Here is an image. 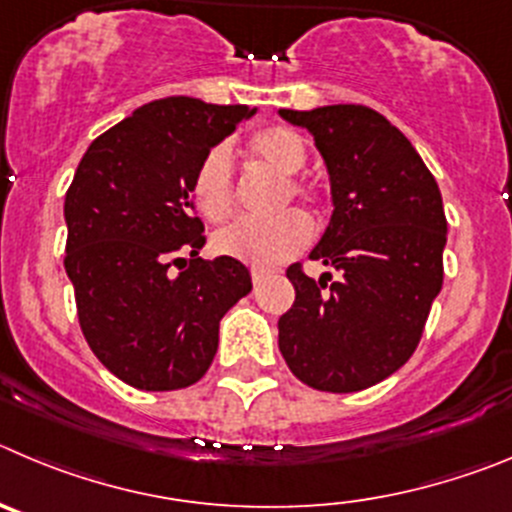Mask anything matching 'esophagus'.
<instances>
[{
  "label": "esophagus",
  "mask_w": 512,
  "mask_h": 512,
  "mask_svg": "<svg viewBox=\"0 0 512 512\" xmlns=\"http://www.w3.org/2000/svg\"><path fill=\"white\" fill-rule=\"evenodd\" d=\"M273 273V270H265V267H252V283H262L267 275Z\"/></svg>",
  "instance_id": "34e87169"
}]
</instances>
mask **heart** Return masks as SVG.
I'll return each instance as SVG.
<instances>
[{
	"label": "heart",
	"mask_w": 512,
	"mask_h": 512,
	"mask_svg": "<svg viewBox=\"0 0 512 512\" xmlns=\"http://www.w3.org/2000/svg\"><path fill=\"white\" fill-rule=\"evenodd\" d=\"M252 158L283 178L280 188V206L290 199H301L316 204L319 191L303 178H296L298 170L306 165V140L290 127H265L255 132L247 142ZM193 204L209 222H227L234 214V165L232 155L224 147H214L204 155L191 181ZM313 227L301 211H283V214L257 222V219H239L222 232L214 234V250L232 260L247 262L255 267H273L301 252L311 242Z\"/></svg>",
	"instance_id": "obj_1"
}]
</instances>
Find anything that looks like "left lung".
I'll return each instance as SVG.
<instances>
[{
  "label": "left lung",
  "instance_id": "obj_1",
  "mask_svg": "<svg viewBox=\"0 0 512 512\" xmlns=\"http://www.w3.org/2000/svg\"><path fill=\"white\" fill-rule=\"evenodd\" d=\"M280 117L311 132L329 170L334 214L311 260L339 278L288 267L296 301L278 321V347L308 388L357 393L400 370L421 342L444 283L441 191L375 109L334 104Z\"/></svg>",
  "mask_w": 512,
  "mask_h": 512
}]
</instances>
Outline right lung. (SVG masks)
Segmentation results:
<instances>
[{
    "label": "right lung",
    "instance_id": "right-lung-1",
    "mask_svg": "<svg viewBox=\"0 0 512 512\" xmlns=\"http://www.w3.org/2000/svg\"><path fill=\"white\" fill-rule=\"evenodd\" d=\"M257 109L168 96L96 137L66 193V273L91 352L137 390L199 382L219 321L252 290L232 257L204 260L193 173ZM179 273H172V265Z\"/></svg>",
    "mask_w": 512,
    "mask_h": 512
}]
</instances>
